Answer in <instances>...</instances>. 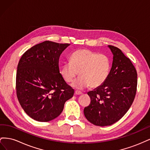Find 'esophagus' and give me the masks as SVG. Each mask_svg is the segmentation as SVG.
I'll list each match as a JSON object with an SVG mask.
<instances>
[{
	"label": "esophagus",
	"mask_w": 150,
	"mask_h": 150,
	"mask_svg": "<svg viewBox=\"0 0 150 150\" xmlns=\"http://www.w3.org/2000/svg\"><path fill=\"white\" fill-rule=\"evenodd\" d=\"M75 94L76 95H80V94H82V93L80 92V91H76Z\"/></svg>",
	"instance_id": "1"
}]
</instances>
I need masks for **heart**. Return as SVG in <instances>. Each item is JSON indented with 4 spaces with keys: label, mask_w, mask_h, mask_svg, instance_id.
Listing matches in <instances>:
<instances>
[{
    "label": "heart",
    "mask_w": 150,
    "mask_h": 150,
    "mask_svg": "<svg viewBox=\"0 0 150 150\" xmlns=\"http://www.w3.org/2000/svg\"><path fill=\"white\" fill-rule=\"evenodd\" d=\"M111 67V59L106 54L83 49L72 53L70 62L62 66L61 74L67 83L73 81L79 74L81 77L72 84L76 89L97 88L106 82Z\"/></svg>",
    "instance_id": "heart-1"
}]
</instances>
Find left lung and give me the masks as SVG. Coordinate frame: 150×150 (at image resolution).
Here are the masks:
<instances>
[{"label": "left lung", "mask_w": 150, "mask_h": 150, "mask_svg": "<svg viewBox=\"0 0 150 150\" xmlns=\"http://www.w3.org/2000/svg\"><path fill=\"white\" fill-rule=\"evenodd\" d=\"M108 46L113 55L110 76L103 85L88 93L91 103L84 109L86 118L99 126L114 124L126 114L137 88V70L129 59L119 48Z\"/></svg>", "instance_id": "left-lung-1"}]
</instances>
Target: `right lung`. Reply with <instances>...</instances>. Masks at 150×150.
Instances as JSON below:
<instances>
[{"instance_id": "add662e5", "label": "right lung", "mask_w": 150, "mask_h": 150, "mask_svg": "<svg viewBox=\"0 0 150 150\" xmlns=\"http://www.w3.org/2000/svg\"><path fill=\"white\" fill-rule=\"evenodd\" d=\"M69 44L44 41L28 50L17 66L18 100L28 116L40 122L59 116L74 91L62 78L59 59Z\"/></svg>"}]
</instances>
